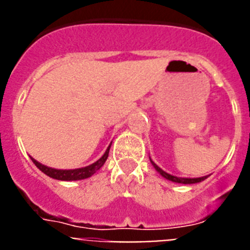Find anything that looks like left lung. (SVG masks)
Instances as JSON below:
<instances>
[{
    "label": "left lung",
    "instance_id": "1",
    "mask_svg": "<svg viewBox=\"0 0 250 250\" xmlns=\"http://www.w3.org/2000/svg\"><path fill=\"white\" fill-rule=\"evenodd\" d=\"M151 163H152V161H151ZM152 165H154V167H155V169L158 170L159 173L164 176L165 179H167V180H171V182H174V183H182V184H195V183H200V182H203L204 179L208 178V176H202V178H194V179H191V178H178V176H174V175H171V174H167V171H164L163 169H160V167H159L156 164H154V163H152Z\"/></svg>",
    "mask_w": 250,
    "mask_h": 250
}]
</instances>
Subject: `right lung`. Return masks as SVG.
<instances>
[{"instance_id":"1","label":"right lung","mask_w":250,"mask_h":250,"mask_svg":"<svg viewBox=\"0 0 250 250\" xmlns=\"http://www.w3.org/2000/svg\"><path fill=\"white\" fill-rule=\"evenodd\" d=\"M111 144L109 145L107 150L105 151L103 156L99 159L98 161H95L94 164L89 165V167H80V169H71V170H60V169H54V167H46V165H42L41 163H39L37 160L32 159L34 164L39 167L42 173H45L46 175L50 176V178L57 179V180H63V182H70V180H81V179L90 178L91 175H94L104 164H105L106 159L109 156V150Z\"/></svg>"}]
</instances>
